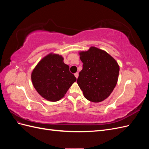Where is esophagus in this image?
Returning a JSON list of instances; mask_svg holds the SVG:
<instances>
[{
	"mask_svg": "<svg viewBox=\"0 0 149 149\" xmlns=\"http://www.w3.org/2000/svg\"><path fill=\"white\" fill-rule=\"evenodd\" d=\"M74 76H75V77H76V78H78V76H79L78 73H76L74 74Z\"/></svg>",
	"mask_w": 149,
	"mask_h": 149,
	"instance_id": "1",
	"label": "esophagus"
}]
</instances>
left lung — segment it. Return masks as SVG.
Returning <instances> with one entry per match:
<instances>
[{
	"label": "left lung",
	"mask_w": 149,
	"mask_h": 149,
	"mask_svg": "<svg viewBox=\"0 0 149 149\" xmlns=\"http://www.w3.org/2000/svg\"><path fill=\"white\" fill-rule=\"evenodd\" d=\"M83 62L77 83L86 99L93 102L105 100L118 83L119 66L114 58L103 49L91 47L79 52Z\"/></svg>",
	"instance_id": "obj_1"
}]
</instances>
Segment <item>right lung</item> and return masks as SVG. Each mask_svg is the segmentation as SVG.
Returning <instances> with one entry per match:
<instances>
[{
  "instance_id": "add662e5",
  "label": "right lung",
  "mask_w": 149,
  "mask_h": 149,
  "mask_svg": "<svg viewBox=\"0 0 149 149\" xmlns=\"http://www.w3.org/2000/svg\"><path fill=\"white\" fill-rule=\"evenodd\" d=\"M63 60V57L58 54L49 53L38 63L31 74L36 91L49 101L60 100L76 81Z\"/></svg>"
}]
</instances>
